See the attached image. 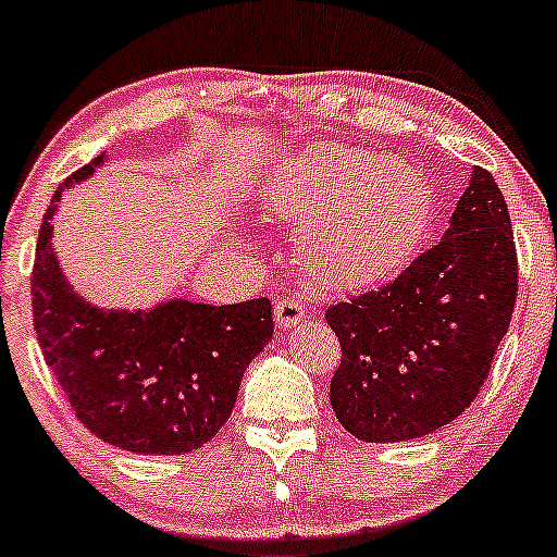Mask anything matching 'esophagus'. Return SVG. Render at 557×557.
<instances>
[{"mask_svg": "<svg viewBox=\"0 0 557 557\" xmlns=\"http://www.w3.org/2000/svg\"><path fill=\"white\" fill-rule=\"evenodd\" d=\"M273 313H276V324L281 329H295L300 326V321L305 319V313H308V308H305L297 297H284V300L276 302Z\"/></svg>", "mask_w": 557, "mask_h": 557, "instance_id": "34e87169", "label": "esophagus"}]
</instances>
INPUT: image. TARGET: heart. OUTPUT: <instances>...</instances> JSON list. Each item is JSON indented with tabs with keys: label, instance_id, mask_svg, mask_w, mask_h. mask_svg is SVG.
Segmentation results:
<instances>
[{
	"label": "heart",
	"instance_id": "b5f03b06",
	"mask_svg": "<svg viewBox=\"0 0 557 557\" xmlns=\"http://www.w3.org/2000/svg\"><path fill=\"white\" fill-rule=\"evenodd\" d=\"M273 212L300 223L310 271L343 286L396 273L430 218L428 183L414 166L356 146H313L265 185Z\"/></svg>",
	"mask_w": 557,
	"mask_h": 557
}]
</instances>
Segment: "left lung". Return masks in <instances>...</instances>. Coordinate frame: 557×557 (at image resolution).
Returning <instances> with one entry per match:
<instances>
[{
  "mask_svg": "<svg viewBox=\"0 0 557 557\" xmlns=\"http://www.w3.org/2000/svg\"><path fill=\"white\" fill-rule=\"evenodd\" d=\"M518 297L510 212L478 166L438 244L380 289L329 305L339 367L329 400L367 444L422 438L462 414L492 369Z\"/></svg>",
  "mask_w": 557,
  "mask_h": 557,
  "instance_id": "left-lung-1",
  "label": "left lung"
}]
</instances>
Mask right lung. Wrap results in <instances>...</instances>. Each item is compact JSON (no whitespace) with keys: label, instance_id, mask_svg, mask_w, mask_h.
<instances>
[{"label":"right lung","instance_id":"obj_1","mask_svg":"<svg viewBox=\"0 0 557 557\" xmlns=\"http://www.w3.org/2000/svg\"><path fill=\"white\" fill-rule=\"evenodd\" d=\"M103 157L76 170L85 181ZM61 199V190L55 201ZM47 209L32 271L41 356L89 433L133 454H185L228 422L249 361L273 334L268 297L238 305L161 302L153 310H100L76 297L50 247Z\"/></svg>","mask_w":557,"mask_h":557}]
</instances>
